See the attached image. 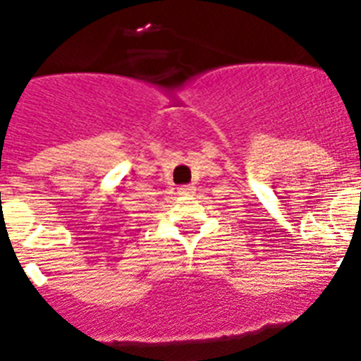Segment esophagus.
Masks as SVG:
<instances>
[{
    "label": "esophagus",
    "mask_w": 361,
    "mask_h": 361,
    "mask_svg": "<svg viewBox=\"0 0 361 361\" xmlns=\"http://www.w3.org/2000/svg\"><path fill=\"white\" fill-rule=\"evenodd\" d=\"M178 193H180V195H190V193H195V186H193V184H188V186H180V188H178Z\"/></svg>",
    "instance_id": "34e87169"
}]
</instances>
